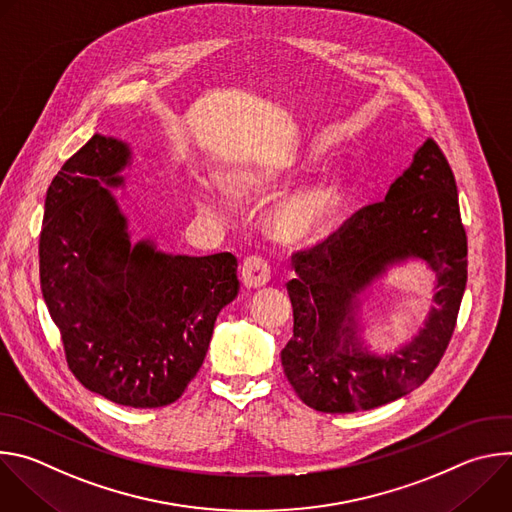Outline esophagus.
I'll return each mask as SVG.
<instances>
[{
  "mask_svg": "<svg viewBox=\"0 0 512 512\" xmlns=\"http://www.w3.org/2000/svg\"><path fill=\"white\" fill-rule=\"evenodd\" d=\"M271 279V267L263 257H247L243 267H241V281L245 287L255 289V287H263L267 281Z\"/></svg>",
  "mask_w": 512,
  "mask_h": 512,
  "instance_id": "1",
  "label": "esophagus"
}]
</instances>
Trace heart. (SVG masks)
Instances as JSON below:
<instances>
[{"label":"heart","instance_id":"heart-1","mask_svg":"<svg viewBox=\"0 0 512 512\" xmlns=\"http://www.w3.org/2000/svg\"><path fill=\"white\" fill-rule=\"evenodd\" d=\"M273 180L249 176L239 180V194H259L269 190ZM344 198V178L328 174L316 184L287 198L271 216V233L285 243H306L318 237L336 216ZM198 202L204 208H214L216 198L210 190H198Z\"/></svg>","mask_w":512,"mask_h":512}]
</instances>
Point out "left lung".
Instances as JSON below:
<instances>
[{"label":"left lung","mask_w":512,"mask_h":512,"mask_svg":"<svg viewBox=\"0 0 512 512\" xmlns=\"http://www.w3.org/2000/svg\"><path fill=\"white\" fill-rule=\"evenodd\" d=\"M468 241L454 172L433 139L385 200L362 206L312 249L291 255L294 336L281 350L289 385L312 409H375L417 389L440 364L468 279ZM421 258L436 271V306L420 334L379 357L355 336L357 298L391 264Z\"/></svg>","instance_id":"1"}]
</instances>
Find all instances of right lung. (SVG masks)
Segmentation results:
<instances>
[{
  "label": "right lung",
  "instance_id": "obj_1",
  "mask_svg": "<svg viewBox=\"0 0 512 512\" xmlns=\"http://www.w3.org/2000/svg\"><path fill=\"white\" fill-rule=\"evenodd\" d=\"M131 160L127 143L93 135L46 192L40 287L68 369L89 391L137 407L180 399L202 367L218 312L239 294L237 259L168 255L131 245L109 188Z\"/></svg>",
  "mask_w": 512,
  "mask_h": 512
}]
</instances>
